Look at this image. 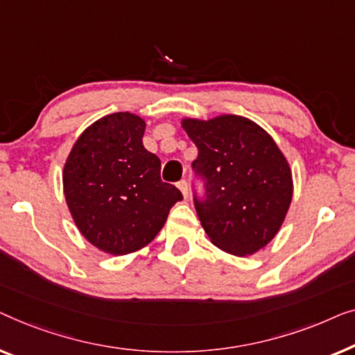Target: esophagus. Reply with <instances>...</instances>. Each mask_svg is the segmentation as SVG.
<instances>
[{"instance_id": "esophagus-1", "label": "esophagus", "mask_w": 355, "mask_h": 355, "mask_svg": "<svg viewBox=\"0 0 355 355\" xmlns=\"http://www.w3.org/2000/svg\"><path fill=\"white\" fill-rule=\"evenodd\" d=\"M178 188H180V191H182L183 196L188 198V183H187V180H182V182H178Z\"/></svg>"}]
</instances>
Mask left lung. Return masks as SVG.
<instances>
[{
	"label": "left lung",
	"instance_id": "left-lung-1",
	"mask_svg": "<svg viewBox=\"0 0 355 355\" xmlns=\"http://www.w3.org/2000/svg\"><path fill=\"white\" fill-rule=\"evenodd\" d=\"M198 148L193 171L204 180L194 206L204 232L222 251L251 256L275 238L293 199V173L277 143L241 116L183 119Z\"/></svg>",
	"mask_w": 355,
	"mask_h": 355
}]
</instances>
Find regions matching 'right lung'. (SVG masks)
Segmentation results:
<instances>
[{
  "label": "right lung",
  "mask_w": 355,
  "mask_h": 355,
  "mask_svg": "<svg viewBox=\"0 0 355 355\" xmlns=\"http://www.w3.org/2000/svg\"><path fill=\"white\" fill-rule=\"evenodd\" d=\"M144 128L137 114H109L80 135L64 166V196L78 232L112 256L151 243L183 199L161 180V161L143 146Z\"/></svg>",
  "instance_id": "right-lung-1"
}]
</instances>
